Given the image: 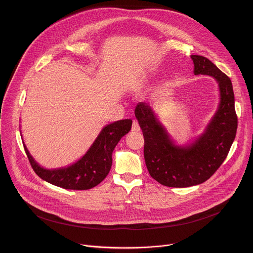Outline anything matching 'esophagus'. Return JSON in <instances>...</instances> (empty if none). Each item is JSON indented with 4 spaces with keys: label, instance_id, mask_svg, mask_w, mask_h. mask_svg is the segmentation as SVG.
Here are the masks:
<instances>
[{
    "label": "esophagus",
    "instance_id": "obj_1",
    "mask_svg": "<svg viewBox=\"0 0 253 253\" xmlns=\"http://www.w3.org/2000/svg\"><path fill=\"white\" fill-rule=\"evenodd\" d=\"M133 132H138V131H140V126H139V123H138V121H136V120H134L133 121V124H132V129H131Z\"/></svg>",
    "mask_w": 253,
    "mask_h": 253
}]
</instances>
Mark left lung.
I'll return each mask as SVG.
<instances>
[{
	"mask_svg": "<svg viewBox=\"0 0 253 253\" xmlns=\"http://www.w3.org/2000/svg\"><path fill=\"white\" fill-rule=\"evenodd\" d=\"M194 75H207L218 84L219 104L204 131L179 145L149 104L139 102L135 117L144 136V158L149 174L168 187H190L209 179L225 160L234 141L237 116L231 80L203 56L191 55Z\"/></svg>",
	"mask_w": 253,
	"mask_h": 253,
	"instance_id": "1",
	"label": "left lung"
}]
</instances>
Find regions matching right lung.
Listing matches in <instances>:
<instances>
[{
  "instance_id": "add662e5",
  "label": "right lung",
  "mask_w": 253,
  "mask_h": 253,
  "mask_svg": "<svg viewBox=\"0 0 253 253\" xmlns=\"http://www.w3.org/2000/svg\"><path fill=\"white\" fill-rule=\"evenodd\" d=\"M131 119L119 120L104 126L80 159L68 166L53 169L45 168L36 161L22 140L29 161L40 178L64 189L87 190L97 186L109 173L113 150L120 139L131 130Z\"/></svg>"
}]
</instances>
